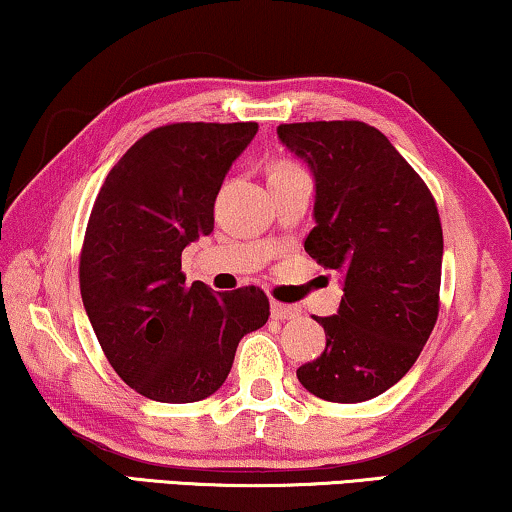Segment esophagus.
<instances>
[{
  "mask_svg": "<svg viewBox=\"0 0 512 512\" xmlns=\"http://www.w3.org/2000/svg\"><path fill=\"white\" fill-rule=\"evenodd\" d=\"M300 316V309L295 305H284V302H272V318L277 321H286V318Z\"/></svg>",
  "mask_w": 512,
  "mask_h": 512,
  "instance_id": "34e87169",
  "label": "esophagus"
}]
</instances>
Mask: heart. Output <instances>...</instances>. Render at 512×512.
<instances>
[{
    "instance_id": "b5f03b06",
    "label": "heart",
    "mask_w": 512,
    "mask_h": 512,
    "mask_svg": "<svg viewBox=\"0 0 512 512\" xmlns=\"http://www.w3.org/2000/svg\"><path fill=\"white\" fill-rule=\"evenodd\" d=\"M286 168H295L293 161H279V164L274 166V170H286ZM274 170H272V173H274Z\"/></svg>"
}]
</instances>
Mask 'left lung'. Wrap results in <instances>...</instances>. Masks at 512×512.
Instances as JSON below:
<instances>
[{"label": "left lung", "mask_w": 512, "mask_h": 512, "mask_svg": "<svg viewBox=\"0 0 512 512\" xmlns=\"http://www.w3.org/2000/svg\"><path fill=\"white\" fill-rule=\"evenodd\" d=\"M316 177L305 249L344 274L325 351L298 369L311 395L365 402L418 360L439 318L443 231L432 191L379 129L358 120L279 124Z\"/></svg>", "instance_id": "8db88e82"}]
</instances>
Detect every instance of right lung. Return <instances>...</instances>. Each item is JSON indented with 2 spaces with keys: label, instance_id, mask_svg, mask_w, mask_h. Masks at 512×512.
Returning a JSON list of instances; mask_svg holds the SVG:
<instances>
[{
  "label": "right lung",
  "instance_id": "obj_1",
  "mask_svg": "<svg viewBox=\"0 0 512 512\" xmlns=\"http://www.w3.org/2000/svg\"><path fill=\"white\" fill-rule=\"evenodd\" d=\"M256 122H175L133 143L101 184L80 249V295L117 376L147 399L201 402L265 325L258 286L187 284L182 251L214 228V198Z\"/></svg>",
  "mask_w": 512,
  "mask_h": 512
}]
</instances>
